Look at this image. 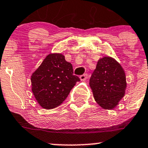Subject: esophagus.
<instances>
[{"mask_svg": "<svg viewBox=\"0 0 148 148\" xmlns=\"http://www.w3.org/2000/svg\"><path fill=\"white\" fill-rule=\"evenodd\" d=\"M79 78H80L82 81H85L88 78V74L85 73V74L82 75H80V77H79Z\"/></svg>", "mask_w": 148, "mask_h": 148, "instance_id": "esophagus-1", "label": "esophagus"}]
</instances>
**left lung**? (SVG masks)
I'll return each mask as SVG.
<instances>
[{
    "label": "left lung",
    "mask_w": 148,
    "mask_h": 148,
    "mask_svg": "<svg viewBox=\"0 0 148 148\" xmlns=\"http://www.w3.org/2000/svg\"><path fill=\"white\" fill-rule=\"evenodd\" d=\"M89 84L98 105L104 109H112L125 95L127 87L125 71L114 59L105 57L98 60Z\"/></svg>",
    "instance_id": "left-lung-1"
}]
</instances>
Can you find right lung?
<instances>
[{"mask_svg": "<svg viewBox=\"0 0 148 148\" xmlns=\"http://www.w3.org/2000/svg\"><path fill=\"white\" fill-rule=\"evenodd\" d=\"M79 77L74 75L72 64L63 55L50 54L31 77L32 91L43 108L58 107L67 98Z\"/></svg>", "mask_w": 148, "mask_h": 148, "instance_id": "obj_1", "label": "right lung"}]
</instances>
